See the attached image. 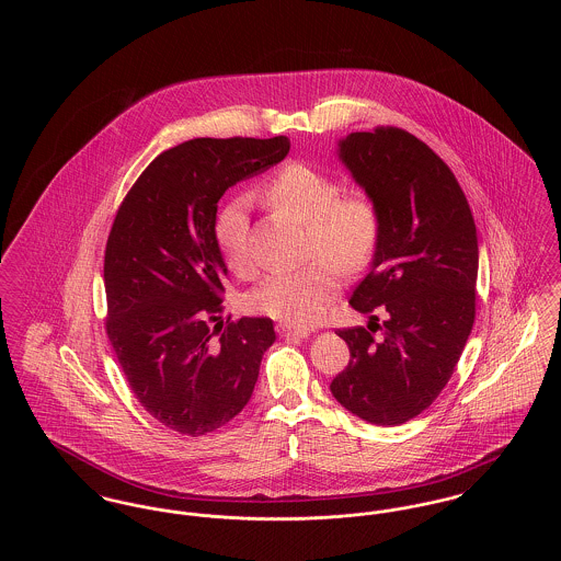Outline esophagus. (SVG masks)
<instances>
[{
  "label": "esophagus",
  "mask_w": 561,
  "mask_h": 561,
  "mask_svg": "<svg viewBox=\"0 0 561 561\" xmlns=\"http://www.w3.org/2000/svg\"><path fill=\"white\" fill-rule=\"evenodd\" d=\"M277 332L282 339H307L309 336L307 328H294V325H277Z\"/></svg>",
  "instance_id": "esophagus-1"
}]
</instances>
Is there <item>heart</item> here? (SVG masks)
I'll return each mask as SVG.
<instances>
[{
    "instance_id": "b5f03b06",
    "label": "heart",
    "mask_w": 561,
    "mask_h": 561,
    "mask_svg": "<svg viewBox=\"0 0 561 561\" xmlns=\"http://www.w3.org/2000/svg\"><path fill=\"white\" fill-rule=\"evenodd\" d=\"M259 195L271 208L307 227L305 256L316 261L271 275L252 294V307L290 325H311L323 318L339 294V271L357 273L370 265L382 231L378 206L362 191L339 195L334 176L305 161H288L275 170ZM214 236L231 273L243 279L256 273L248 248L243 199H233L220 210Z\"/></svg>"
}]
</instances>
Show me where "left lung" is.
Listing matches in <instances>:
<instances>
[{
  "mask_svg": "<svg viewBox=\"0 0 561 561\" xmlns=\"http://www.w3.org/2000/svg\"><path fill=\"white\" fill-rule=\"evenodd\" d=\"M339 158L376 202L382 231L370 273L348 300L370 323L336 330L351 359L330 391L373 425H401L442 393L471 334L476 220L453 170L414 134L351 133ZM376 312L386 313L382 324Z\"/></svg>",
  "mask_w": 561,
  "mask_h": 561,
  "instance_id": "obj_1",
  "label": "left lung"
}]
</instances>
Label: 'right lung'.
<instances>
[{
  "instance_id": "right-lung-1",
  "label": "right lung",
  "mask_w": 561,
  "mask_h": 561,
  "mask_svg": "<svg viewBox=\"0 0 561 561\" xmlns=\"http://www.w3.org/2000/svg\"><path fill=\"white\" fill-rule=\"evenodd\" d=\"M288 151L286 136L193 138L151 161L115 214L105 248L108 343L134 398L181 435L238 416L275 341L268 318L220 321L227 267L214 225L227 188Z\"/></svg>"
}]
</instances>
